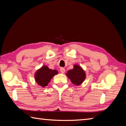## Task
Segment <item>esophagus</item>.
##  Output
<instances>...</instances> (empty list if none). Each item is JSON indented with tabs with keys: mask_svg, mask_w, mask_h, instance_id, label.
Masks as SVG:
<instances>
[{
	"mask_svg": "<svg viewBox=\"0 0 126 126\" xmlns=\"http://www.w3.org/2000/svg\"><path fill=\"white\" fill-rule=\"evenodd\" d=\"M60 70V72L62 74H63L65 72V69L63 67H61Z\"/></svg>",
	"mask_w": 126,
	"mask_h": 126,
	"instance_id": "34e87169",
	"label": "esophagus"
}]
</instances>
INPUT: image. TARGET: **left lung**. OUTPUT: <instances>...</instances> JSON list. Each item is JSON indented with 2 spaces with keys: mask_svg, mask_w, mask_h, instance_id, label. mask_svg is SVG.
<instances>
[{
  "mask_svg": "<svg viewBox=\"0 0 126 126\" xmlns=\"http://www.w3.org/2000/svg\"><path fill=\"white\" fill-rule=\"evenodd\" d=\"M74 85H81L86 78V74L83 68L78 64H74V68L69 70L66 74Z\"/></svg>",
  "mask_w": 126,
  "mask_h": 126,
  "instance_id": "1",
  "label": "left lung"
}]
</instances>
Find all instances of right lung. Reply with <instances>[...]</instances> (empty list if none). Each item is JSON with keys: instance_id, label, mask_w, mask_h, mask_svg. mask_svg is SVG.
<instances>
[{"instance_id": "obj_1", "label": "right lung", "mask_w": 126, "mask_h": 126, "mask_svg": "<svg viewBox=\"0 0 126 126\" xmlns=\"http://www.w3.org/2000/svg\"><path fill=\"white\" fill-rule=\"evenodd\" d=\"M58 74L56 70L50 69L47 66H43L35 72V81L37 85L42 87H45L50 82L55 75Z\"/></svg>"}]
</instances>
